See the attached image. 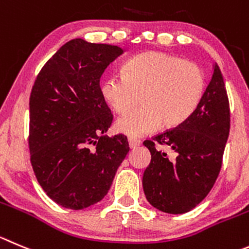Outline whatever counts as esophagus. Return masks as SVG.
Instances as JSON below:
<instances>
[{"label":"esophagus","mask_w":249,"mask_h":249,"mask_svg":"<svg viewBox=\"0 0 249 249\" xmlns=\"http://www.w3.org/2000/svg\"><path fill=\"white\" fill-rule=\"evenodd\" d=\"M127 141H129L130 148H136L138 146H140V143H141V141L138 140V139H135V138H129V140Z\"/></svg>","instance_id":"obj_1"}]
</instances>
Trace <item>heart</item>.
Wrapping results in <instances>:
<instances>
[{
  "label": "heart",
  "instance_id": "obj_1",
  "mask_svg": "<svg viewBox=\"0 0 249 249\" xmlns=\"http://www.w3.org/2000/svg\"><path fill=\"white\" fill-rule=\"evenodd\" d=\"M124 75H111L102 82V94L114 111L126 113L117 129L130 136H143L161 124L176 127L187 122L200 106L206 88L204 70L194 62L167 53L146 51L123 66Z\"/></svg>",
  "mask_w": 249,
  "mask_h": 249
}]
</instances>
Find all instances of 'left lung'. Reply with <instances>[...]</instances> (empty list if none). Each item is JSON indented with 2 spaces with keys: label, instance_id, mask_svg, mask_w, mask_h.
I'll list each match as a JSON object with an SVG mask.
<instances>
[{
  "label": "left lung",
  "instance_id": "left-lung-1",
  "mask_svg": "<svg viewBox=\"0 0 249 249\" xmlns=\"http://www.w3.org/2000/svg\"><path fill=\"white\" fill-rule=\"evenodd\" d=\"M229 132V97L215 64L203 101L192 117L143 141L151 152L142 177L148 203L168 213H188L201 203L219 177ZM161 145L173 149L176 157L168 159Z\"/></svg>",
  "mask_w": 249,
  "mask_h": 249
}]
</instances>
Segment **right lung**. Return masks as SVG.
<instances>
[{
  "mask_svg": "<svg viewBox=\"0 0 249 249\" xmlns=\"http://www.w3.org/2000/svg\"><path fill=\"white\" fill-rule=\"evenodd\" d=\"M123 51L117 45L72 39L34 81L30 163L46 195L62 208L81 210L101 201L130 150L123 134L104 135L113 114L99 86L103 72Z\"/></svg>",
  "mask_w": 249,
  "mask_h": 249,
  "instance_id": "right-lung-1",
  "label": "right lung"
}]
</instances>
